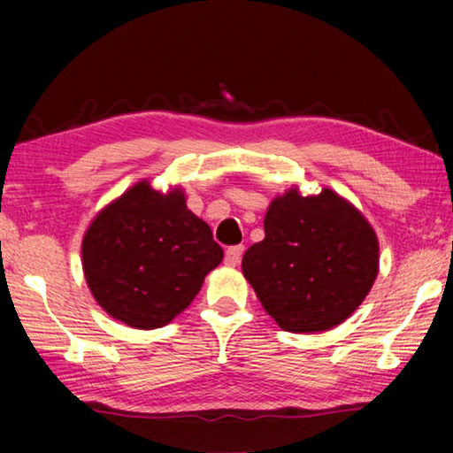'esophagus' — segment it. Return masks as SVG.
<instances>
[{
  "label": "esophagus",
  "instance_id": "esophagus-1",
  "mask_svg": "<svg viewBox=\"0 0 453 453\" xmlns=\"http://www.w3.org/2000/svg\"><path fill=\"white\" fill-rule=\"evenodd\" d=\"M242 254H243V245H234V248H227V251H226V264L229 267H235L237 264H240Z\"/></svg>",
  "mask_w": 453,
  "mask_h": 453
}]
</instances>
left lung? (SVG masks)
<instances>
[{
  "label": "left lung",
  "instance_id": "obj_1",
  "mask_svg": "<svg viewBox=\"0 0 453 453\" xmlns=\"http://www.w3.org/2000/svg\"><path fill=\"white\" fill-rule=\"evenodd\" d=\"M265 237L242 259L264 310L286 332H326L349 318L378 275V237L332 189L275 197Z\"/></svg>",
  "mask_w": 453,
  "mask_h": 453
}]
</instances>
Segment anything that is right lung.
Segmentation results:
<instances>
[{
  "instance_id": "obj_1",
  "label": "right lung",
  "mask_w": 453,
  "mask_h": 453,
  "mask_svg": "<svg viewBox=\"0 0 453 453\" xmlns=\"http://www.w3.org/2000/svg\"><path fill=\"white\" fill-rule=\"evenodd\" d=\"M81 257L96 302L127 326L153 329L188 308L224 250L180 189L164 196L140 181L91 221Z\"/></svg>"
}]
</instances>
